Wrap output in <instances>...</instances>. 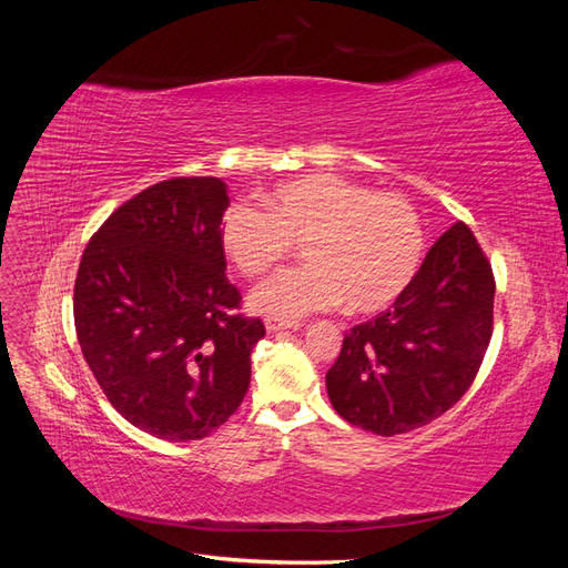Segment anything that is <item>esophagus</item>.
Instances as JSON below:
<instances>
[{
  "mask_svg": "<svg viewBox=\"0 0 568 568\" xmlns=\"http://www.w3.org/2000/svg\"><path fill=\"white\" fill-rule=\"evenodd\" d=\"M265 329L267 332H284V329H298V322H288V320H277V317H265Z\"/></svg>",
  "mask_w": 568,
  "mask_h": 568,
  "instance_id": "obj_1",
  "label": "esophagus"
}]
</instances>
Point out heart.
Returning a JSON list of instances; mask_svg holds the SVG:
<instances>
[{"mask_svg": "<svg viewBox=\"0 0 568 568\" xmlns=\"http://www.w3.org/2000/svg\"><path fill=\"white\" fill-rule=\"evenodd\" d=\"M265 211L234 203L220 220V244L244 277H261L301 244L305 265L253 288L251 307L296 320L338 303L348 313L384 311L415 282L424 230L412 203L336 173L280 182Z\"/></svg>", "mask_w": 568, "mask_h": 568, "instance_id": "1", "label": "heart"}]
</instances>
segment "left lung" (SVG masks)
I'll use <instances>...</instances> for the list:
<instances>
[{
  "label": "left lung",
  "instance_id": "left-lung-1",
  "mask_svg": "<svg viewBox=\"0 0 568 568\" xmlns=\"http://www.w3.org/2000/svg\"><path fill=\"white\" fill-rule=\"evenodd\" d=\"M495 280L464 222L445 232L390 311L357 324L326 372L338 415L379 436L407 434L448 412L484 363Z\"/></svg>",
  "mask_w": 568,
  "mask_h": 568
}]
</instances>
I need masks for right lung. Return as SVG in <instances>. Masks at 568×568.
<instances>
[{"label":"right lung","instance_id":"add662e5","mask_svg":"<svg viewBox=\"0 0 568 568\" xmlns=\"http://www.w3.org/2000/svg\"><path fill=\"white\" fill-rule=\"evenodd\" d=\"M227 205L220 178L159 182L113 211L80 261L82 355L120 415L163 440H199L234 415L265 336L236 313L220 244Z\"/></svg>","mask_w":568,"mask_h":568}]
</instances>
